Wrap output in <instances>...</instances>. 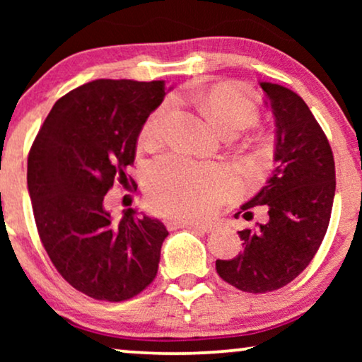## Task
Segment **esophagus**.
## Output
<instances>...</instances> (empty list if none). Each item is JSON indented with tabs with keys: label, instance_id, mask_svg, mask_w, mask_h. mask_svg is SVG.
Wrapping results in <instances>:
<instances>
[{
	"label": "esophagus",
	"instance_id": "obj_1",
	"mask_svg": "<svg viewBox=\"0 0 362 362\" xmlns=\"http://www.w3.org/2000/svg\"><path fill=\"white\" fill-rule=\"evenodd\" d=\"M168 229H196L202 232H209L212 229V224H204V222L187 221V219H170L166 222Z\"/></svg>",
	"mask_w": 362,
	"mask_h": 362
}]
</instances>
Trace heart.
I'll use <instances>...</instances> for the list:
<instances>
[{
	"label": "heart",
	"instance_id": "b5f03b06",
	"mask_svg": "<svg viewBox=\"0 0 362 362\" xmlns=\"http://www.w3.org/2000/svg\"><path fill=\"white\" fill-rule=\"evenodd\" d=\"M202 107L207 117L221 132H240L250 127L259 117V105L252 93L239 86L211 87L201 93ZM171 103H163L148 117L141 128L140 141L155 146L165 135V123ZM237 187L235 173L229 166L191 160L185 155L163 156L146 173V189L150 202L161 214L171 217L209 216Z\"/></svg>",
	"mask_w": 362,
	"mask_h": 362
}]
</instances>
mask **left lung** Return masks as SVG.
<instances>
[{
  "mask_svg": "<svg viewBox=\"0 0 362 362\" xmlns=\"http://www.w3.org/2000/svg\"><path fill=\"white\" fill-rule=\"evenodd\" d=\"M275 120V168L265 186L240 207L265 206L269 219L239 232L244 250L216 260L222 280L249 293L279 290L313 259L328 229L336 176L333 151L303 98L279 83L259 82Z\"/></svg>",
  "mask_w": 362,
  "mask_h": 362,
  "instance_id": "1",
  "label": "left lung"
}]
</instances>
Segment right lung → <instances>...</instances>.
<instances>
[{
    "instance_id": "1",
    "label": "right lung",
    "mask_w": 362,
    "mask_h": 362,
    "mask_svg": "<svg viewBox=\"0 0 362 362\" xmlns=\"http://www.w3.org/2000/svg\"><path fill=\"white\" fill-rule=\"evenodd\" d=\"M173 87L165 81L97 78L54 103L28 158V191L37 232L59 274L95 300L125 301L156 276L168 237L156 217L103 206L127 175L146 118Z\"/></svg>"
}]
</instances>
